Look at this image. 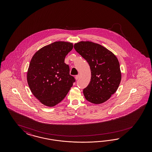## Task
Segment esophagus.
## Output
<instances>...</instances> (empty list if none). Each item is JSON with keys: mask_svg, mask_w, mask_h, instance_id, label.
<instances>
[{"mask_svg": "<svg viewBox=\"0 0 152 152\" xmlns=\"http://www.w3.org/2000/svg\"><path fill=\"white\" fill-rule=\"evenodd\" d=\"M80 75H76V77H75V78H76V80H78L79 78H80Z\"/></svg>", "mask_w": 152, "mask_h": 152, "instance_id": "1", "label": "esophagus"}]
</instances>
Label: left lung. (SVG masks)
<instances>
[{
    "label": "left lung",
    "instance_id": "1",
    "mask_svg": "<svg viewBox=\"0 0 152 152\" xmlns=\"http://www.w3.org/2000/svg\"><path fill=\"white\" fill-rule=\"evenodd\" d=\"M74 48L90 67V82L83 90L85 99L95 104L107 101L116 91L121 79L117 57L105 47L92 42H80Z\"/></svg>",
    "mask_w": 152,
    "mask_h": 152
}]
</instances>
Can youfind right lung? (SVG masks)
<instances>
[{
    "label": "right lung",
    "mask_w": 152,
    "mask_h": 152,
    "mask_svg": "<svg viewBox=\"0 0 152 152\" xmlns=\"http://www.w3.org/2000/svg\"><path fill=\"white\" fill-rule=\"evenodd\" d=\"M73 48L70 42L58 41L36 52L27 71V82L33 95L45 106L53 107L62 101L75 82L69 75L66 56Z\"/></svg>",
    "instance_id": "1"
}]
</instances>
